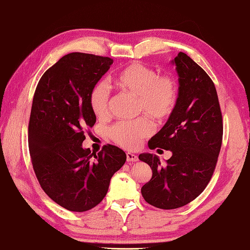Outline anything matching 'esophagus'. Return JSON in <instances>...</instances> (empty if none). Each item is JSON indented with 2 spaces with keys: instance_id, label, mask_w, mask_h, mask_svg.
Segmentation results:
<instances>
[{
  "instance_id": "1",
  "label": "esophagus",
  "mask_w": 250,
  "mask_h": 250,
  "mask_svg": "<svg viewBox=\"0 0 250 250\" xmlns=\"http://www.w3.org/2000/svg\"><path fill=\"white\" fill-rule=\"evenodd\" d=\"M126 159L128 163H132V162H138V156L130 153V152H127L126 153Z\"/></svg>"
}]
</instances>
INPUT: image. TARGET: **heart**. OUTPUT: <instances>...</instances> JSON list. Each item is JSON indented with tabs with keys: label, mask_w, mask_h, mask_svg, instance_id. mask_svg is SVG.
I'll return each mask as SVG.
<instances>
[{
	"label": "heart",
	"mask_w": 250,
	"mask_h": 250,
	"mask_svg": "<svg viewBox=\"0 0 250 250\" xmlns=\"http://www.w3.org/2000/svg\"><path fill=\"white\" fill-rule=\"evenodd\" d=\"M116 88L138 98V110L159 121L165 120L175 110L178 99V84L171 75H159L155 70L134 62L120 70L112 78ZM110 95L104 83L96 84L89 94V106L99 119L109 114ZM153 131L146 118L119 122L111 127L110 136L116 144L134 149L142 138Z\"/></svg>",
	"instance_id": "b5f03b06"
}]
</instances>
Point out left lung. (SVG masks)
<instances>
[{
	"label": "left lung",
	"instance_id": "left-lung-1",
	"mask_svg": "<svg viewBox=\"0 0 250 250\" xmlns=\"http://www.w3.org/2000/svg\"><path fill=\"white\" fill-rule=\"evenodd\" d=\"M170 62L178 74V99L165 125L147 142L151 150L171 151L166 164L159 156L141 153L139 160L152 169L141 188L150 205L175 209L187 205L205 190L221 149L223 124L215 84L195 61L179 53Z\"/></svg>",
	"mask_w": 250,
	"mask_h": 250
}]
</instances>
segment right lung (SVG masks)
<instances>
[{
  "label": "right lung",
  "mask_w": 250,
  "mask_h": 250,
  "mask_svg": "<svg viewBox=\"0 0 250 250\" xmlns=\"http://www.w3.org/2000/svg\"><path fill=\"white\" fill-rule=\"evenodd\" d=\"M113 63L109 57L71 53L45 72L35 89L29 122V151L44 192L70 211L98 205L125 152L104 146L84 149V130L96 123L89 94Z\"/></svg>",
  "instance_id": "1"
}]
</instances>
